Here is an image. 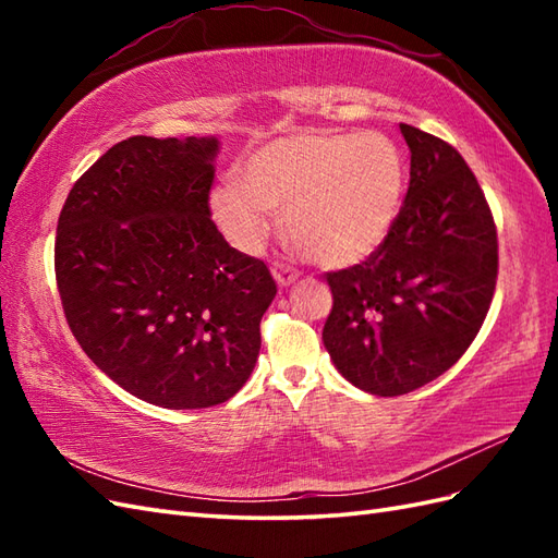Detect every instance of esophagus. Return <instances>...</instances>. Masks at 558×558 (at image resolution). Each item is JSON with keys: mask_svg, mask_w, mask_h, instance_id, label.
I'll use <instances>...</instances> for the list:
<instances>
[{"mask_svg": "<svg viewBox=\"0 0 558 558\" xmlns=\"http://www.w3.org/2000/svg\"><path fill=\"white\" fill-rule=\"evenodd\" d=\"M270 272H272V278H276V282H278L280 288H290L292 282L300 278V272L292 270V268L286 266V264H272Z\"/></svg>", "mask_w": 558, "mask_h": 558, "instance_id": "34e87169", "label": "esophagus"}]
</instances>
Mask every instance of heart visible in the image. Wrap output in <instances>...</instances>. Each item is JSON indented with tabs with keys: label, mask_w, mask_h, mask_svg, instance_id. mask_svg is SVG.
Here are the masks:
<instances>
[{
	"label": "heart",
	"mask_w": 558,
	"mask_h": 558,
	"mask_svg": "<svg viewBox=\"0 0 558 558\" xmlns=\"http://www.w3.org/2000/svg\"><path fill=\"white\" fill-rule=\"evenodd\" d=\"M405 158L381 132H298L266 141L244 158L239 177L210 189L208 204L230 244L256 254L286 206V228L302 252L326 268H348L376 254L405 194Z\"/></svg>",
	"instance_id": "b5f03b06"
}]
</instances>
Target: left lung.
Returning a JSON list of instances; mask_svg holds the SVG:
<instances>
[{"instance_id":"obj_1","label":"left lung","mask_w":558,"mask_h":558,"mask_svg":"<svg viewBox=\"0 0 558 558\" xmlns=\"http://www.w3.org/2000/svg\"><path fill=\"white\" fill-rule=\"evenodd\" d=\"M410 186L393 230L360 266L328 272L324 345L372 396L434 381L475 340L496 288L499 244L475 174L446 141L400 124Z\"/></svg>"}]
</instances>
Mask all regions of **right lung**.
I'll list each match as a JSON object with an SVG mask.
<instances>
[{
    "label": "right lung",
    "instance_id": "right-lung-1",
    "mask_svg": "<svg viewBox=\"0 0 558 558\" xmlns=\"http://www.w3.org/2000/svg\"><path fill=\"white\" fill-rule=\"evenodd\" d=\"M216 136H132L59 213L54 272L71 333L150 405L213 408L252 376L276 282L210 220Z\"/></svg>",
    "mask_w": 558,
    "mask_h": 558
}]
</instances>
